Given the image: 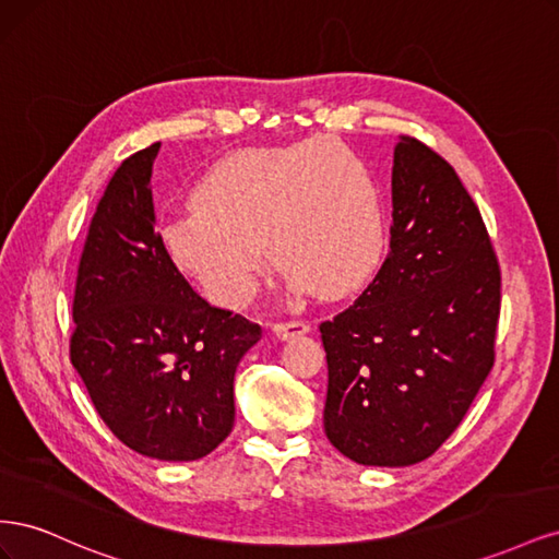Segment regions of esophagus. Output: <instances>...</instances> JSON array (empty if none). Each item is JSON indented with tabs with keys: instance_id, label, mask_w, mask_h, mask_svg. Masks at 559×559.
<instances>
[{
	"instance_id": "1",
	"label": "esophagus",
	"mask_w": 559,
	"mask_h": 559,
	"mask_svg": "<svg viewBox=\"0 0 559 559\" xmlns=\"http://www.w3.org/2000/svg\"><path fill=\"white\" fill-rule=\"evenodd\" d=\"M308 331H310V321H302V319L277 321V324H273V333L280 337V341H289V337L302 335Z\"/></svg>"
}]
</instances>
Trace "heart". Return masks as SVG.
Masks as SVG:
<instances>
[{
  "mask_svg": "<svg viewBox=\"0 0 559 559\" xmlns=\"http://www.w3.org/2000/svg\"><path fill=\"white\" fill-rule=\"evenodd\" d=\"M158 240L216 306L242 308L259 286L265 242L289 292L341 298L373 277L386 224L366 160L317 138L218 158L193 186V205L160 224Z\"/></svg>",
  "mask_w": 559,
  "mask_h": 559,
  "instance_id": "heart-1",
  "label": "heart"
}]
</instances>
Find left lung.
I'll use <instances>...</instances> for the list:
<instances>
[{"label":"left lung","instance_id":"1","mask_svg":"<svg viewBox=\"0 0 559 559\" xmlns=\"http://www.w3.org/2000/svg\"><path fill=\"white\" fill-rule=\"evenodd\" d=\"M394 226L373 284L319 326L324 429L364 466L427 460L460 427L495 364L501 273L452 165L401 134Z\"/></svg>","mask_w":559,"mask_h":559}]
</instances>
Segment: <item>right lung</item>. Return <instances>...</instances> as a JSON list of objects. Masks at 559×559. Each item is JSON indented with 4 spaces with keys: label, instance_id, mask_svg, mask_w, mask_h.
Returning <instances> with one entry per match:
<instances>
[{
    "label": "right lung",
    "instance_id": "obj_1",
    "mask_svg": "<svg viewBox=\"0 0 559 559\" xmlns=\"http://www.w3.org/2000/svg\"><path fill=\"white\" fill-rule=\"evenodd\" d=\"M158 148L126 158L95 210L72 364L118 441L151 460L193 462L230 433L235 370L261 326L212 308L165 257L151 198Z\"/></svg>",
    "mask_w": 559,
    "mask_h": 559
}]
</instances>
